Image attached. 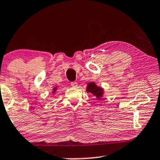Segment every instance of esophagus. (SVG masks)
Returning a JSON list of instances; mask_svg holds the SVG:
<instances>
[{
	"instance_id": "obj_1",
	"label": "esophagus",
	"mask_w": 160,
	"mask_h": 160,
	"mask_svg": "<svg viewBox=\"0 0 160 160\" xmlns=\"http://www.w3.org/2000/svg\"><path fill=\"white\" fill-rule=\"evenodd\" d=\"M71 85L73 87H78V83L77 82H71Z\"/></svg>"
}]
</instances>
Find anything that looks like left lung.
<instances>
[{
	"mask_svg": "<svg viewBox=\"0 0 160 160\" xmlns=\"http://www.w3.org/2000/svg\"><path fill=\"white\" fill-rule=\"evenodd\" d=\"M87 92L92 94L94 96H95L97 100H99L102 99L104 94V89L102 87H98L95 82H89L87 84Z\"/></svg>",
	"mask_w": 160,
	"mask_h": 160,
	"instance_id": "obj_1",
	"label": "left lung"
}]
</instances>
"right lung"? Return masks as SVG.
<instances>
[{
    "label": "right lung",
    "mask_w": 160,
    "mask_h": 160,
    "mask_svg": "<svg viewBox=\"0 0 160 160\" xmlns=\"http://www.w3.org/2000/svg\"><path fill=\"white\" fill-rule=\"evenodd\" d=\"M57 89H58V87H54V88H53V89H52V90H53V91H52V92H53L54 94L55 93L56 91H57Z\"/></svg>",
    "instance_id": "obj_1"
}]
</instances>
